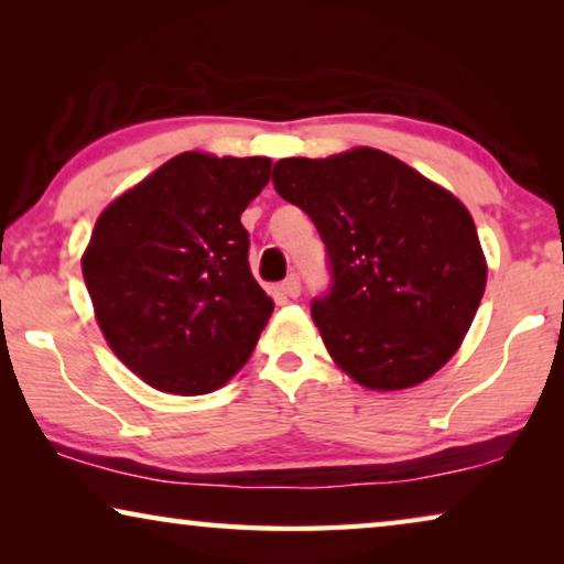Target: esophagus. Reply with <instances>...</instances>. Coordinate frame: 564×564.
<instances>
[{
	"mask_svg": "<svg viewBox=\"0 0 564 564\" xmlns=\"http://www.w3.org/2000/svg\"><path fill=\"white\" fill-rule=\"evenodd\" d=\"M282 292H284V295H288V297H292V300L300 297V276H297V274H290L288 280L282 282Z\"/></svg>",
	"mask_w": 564,
	"mask_h": 564,
	"instance_id": "esophagus-1",
	"label": "esophagus"
}]
</instances>
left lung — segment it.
<instances>
[{"label":"left lung","instance_id":"obj_1","mask_svg":"<svg viewBox=\"0 0 564 564\" xmlns=\"http://www.w3.org/2000/svg\"><path fill=\"white\" fill-rule=\"evenodd\" d=\"M274 187L326 243L334 288L313 303L330 359L367 390L426 382L465 341L488 261L473 215L390 153L280 159Z\"/></svg>","mask_w":564,"mask_h":564}]
</instances>
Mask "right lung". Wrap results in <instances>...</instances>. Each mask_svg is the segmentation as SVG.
<instances>
[{
	"label": "right lung",
	"mask_w": 564,
	"mask_h": 564,
	"mask_svg": "<svg viewBox=\"0 0 564 564\" xmlns=\"http://www.w3.org/2000/svg\"><path fill=\"white\" fill-rule=\"evenodd\" d=\"M267 156L184 151L99 213L82 274L122 365L172 395H207L249 361L274 311L249 267L241 213Z\"/></svg>",
	"instance_id": "right-lung-1"
}]
</instances>
